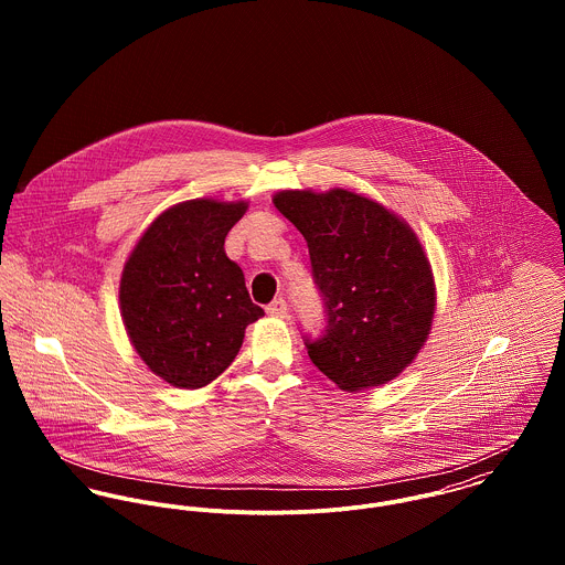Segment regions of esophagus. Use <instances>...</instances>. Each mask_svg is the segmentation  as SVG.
Listing matches in <instances>:
<instances>
[{"instance_id":"obj_1","label":"esophagus","mask_w":565,"mask_h":565,"mask_svg":"<svg viewBox=\"0 0 565 565\" xmlns=\"http://www.w3.org/2000/svg\"><path fill=\"white\" fill-rule=\"evenodd\" d=\"M267 313L271 318H287V302L282 298H276L267 305Z\"/></svg>"}]
</instances>
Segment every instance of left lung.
<instances>
[{"instance_id": "left-lung-1", "label": "left lung", "mask_w": 565, "mask_h": 565, "mask_svg": "<svg viewBox=\"0 0 565 565\" xmlns=\"http://www.w3.org/2000/svg\"><path fill=\"white\" fill-rule=\"evenodd\" d=\"M274 206L305 235L322 296V334L305 337L316 367L343 392L396 379L435 313V280L415 233L345 189L280 191Z\"/></svg>"}]
</instances>
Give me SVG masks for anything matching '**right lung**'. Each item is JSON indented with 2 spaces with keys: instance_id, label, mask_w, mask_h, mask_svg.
I'll use <instances>...</instances> for the list:
<instances>
[{
  "instance_id": "add662e5",
  "label": "right lung",
  "mask_w": 565,
  "mask_h": 565,
  "mask_svg": "<svg viewBox=\"0 0 565 565\" xmlns=\"http://www.w3.org/2000/svg\"><path fill=\"white\" fill-rule=\"evenodd\" d=\"M245 202L189 200L159 215L132 249L119 285L121 318L146 365L198 390L237 356L245 326L263 318L224 242Z\"/></svg>"
}]
</instances>
